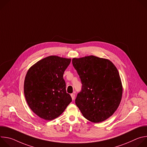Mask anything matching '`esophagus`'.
<instances>
[{
    "label": "esophagus",
    "mask_w": 147,
    "mask_h": 147,
    "mask_svg": "<svg viewBox=\"0 0 147 147\" xmlns=\"http://www.w3.org/2000/svg\"><path fill=\"white\" fill-rule=\"evenodd\" d=\"M71 96L72 99L74 100V98H75V94H71Z\"/></svg>",
    "instance_id": "obj_1"
}]
</instances>
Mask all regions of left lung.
Returning a JSON list of instances; mask_svg holds the SVG:
<instances>
[{"instance_id": "1", "label": "left lung", "mask_w": 147, "mask_h": 147, "mask_svg": "<svg viewBox=\"0 0 147 147\" xmlns=\"http://www.w3.org/2000/svg\"><path fill=\"white\" fill-rule=\"evenodd\" d=\"M81 91L75 100L83 116L93 123L111 117L119 107L123 92L119 71L108 59L95 56L73 58Z\"/></svg>"}]
</instances>
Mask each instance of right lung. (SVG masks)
<instances>
[{
	"label": "right lung",
	"mask_w": 147,
	"mask_h": 147,
	"mask_svg": "<svg viewBox=\"0 0 147 147\" xmlns=\"http://www.w3.org/2000/svg\"><path fill=\"white\" fill-rule=\"evenodd\" d=\"M71 59L50 56L28 70L24 92L30 109L39 117L51 120L59 117L72 101L66 92L63 74Z\"/></svg>",
	"instance_id": "1"
}]
</instances>
